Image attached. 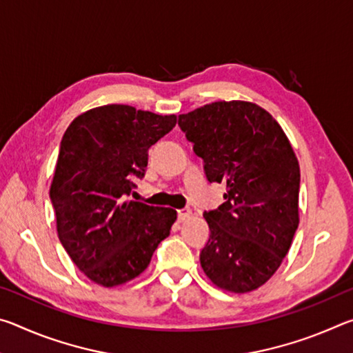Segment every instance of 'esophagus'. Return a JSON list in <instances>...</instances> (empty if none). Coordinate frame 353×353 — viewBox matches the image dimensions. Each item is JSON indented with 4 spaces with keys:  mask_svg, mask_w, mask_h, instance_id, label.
<instances>
[{
    "mask_svg": "<svg viewBox=\"0 0 353 353\" xmlns=\"http://www.w3.org/2000/svg\"><path fill=\"white\" fill-rule=\"evenodd\" d=\"M190 216H191L190 208H182V210H177V218H179V221H181V223L187 221Z\"/></svg>",
    "mask_w": 353,
    "mask_h": 353,
    "instance_id": "esophagus-1",
    "label": "esophagus"
}]
</instances>
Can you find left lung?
Segmentation results:
<instances>
[{"mask_svg":"<svg viewBox=\"0 0 353 353\" xmlns=\"http://www.w3.org/2000/svg\"><path fill=\"white\" fill-rule=\"evenodd\" d=\"M179 126L208 182L225 185V202L204 212L210 236L202 270L221 290L254 291L282 265L299 225L301 170L288 137L248 101L199 107L179 115Z\"/></svg>","mask_w":353,"mask_h":353,"instance_id":"1","label":"left lung"}]
</instances>
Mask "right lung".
I'll use <instances>...</instances> for the list:
<instances>
[{"mask_svg": "<svg viewBox=\"0 0 353 353\" xmlns=\"http://www.w3.org/2000/svg\"><path fill=\"white\" fill-rule=\"evenodd\" d=\"M176 121L109 104L81 113L65 130L50 198L59 240L92 282L112 288L139 277L170 235L176 210L128 196L132 179L145 176L149 148Z\"/></svg>", "mask_w": 353, "mask_h": 353, "instance_id": "add662e5", "label": "right lung"}]
</instances>
